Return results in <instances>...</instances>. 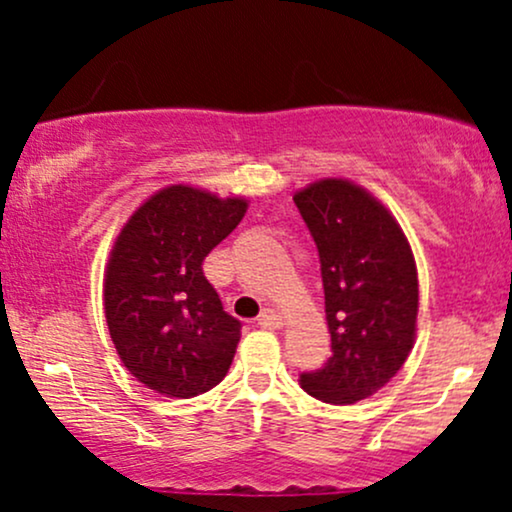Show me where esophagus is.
<instances>
[{
	"mask_svg": "<svg viewBox=\"0 0 512 512\" xmlns=\"http://www.w3.org/2000/svg\"><path fill=\"white\" fill-rule=\"evenodd\" d=\"M257 325L260 327H267V330H279L281 325H284V320H281V315L276 313V310H264V313L257 317Z\"/></svg>",
	"mask_w": 512,
	"mask_h": 512,
	"instance_id": "1",
	"label": "esophagus"
}]
</instances>
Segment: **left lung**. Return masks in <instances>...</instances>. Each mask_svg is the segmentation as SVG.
I'll list each match as a JSON object with an SVG mask.
<instances>
[{"label":"left lung","instance_id":"8db88e82","mask_svg":"<svg viewBox=\"0 0 512 512\" xmlns=\"http://www.w3.org/2000/svg\"><path fill=\"white\" fill-rule=\"evenodd\" d=\"M320 255L332 356L301 373L308 395L354 404L390 383L414 346L419 279L399 223L349 180L327 178L293 195Z\"/></svg>","mask_w":512,"mask_h":512}]
</instances>
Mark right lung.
Here are the masks:
<instances>
[{"label":"right lung","mask_w":512,"mask_h":512,"mask_svg":"<svg viewBox=\"0 0 512 512\" xmlns=\"http://www.w3.org/2000/svg\"><path fill=\"white\" fill-rule=\"evenodd\" d=\"M245 209V199L173 185L146 199L117 236L105 320L125 368L149 390L187 399L226 378L243 325L223 310L202 264Z\"/></svg>","instance_id":"1"}]
</instances>
